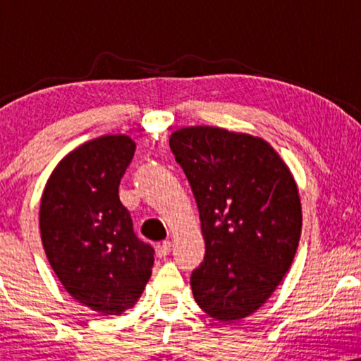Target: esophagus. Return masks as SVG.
<instances>
[{
	"label": "esophagus",
	"instance_id": "34e87169",
	"mask_svg": "<svg viewBox=\"0 0 361 361\" xmlns=\"http://www.w3.org/2000/svg\"><path fill=\"white\" fill-rule=\"evenodd\" d=\"M171 246H172L171 241H162V243L157 245L156 248L157 256H159V258H166V256L171 253Z\"/></svg>",
	"mask_w": 361,
	"mask_h": 361
}]
</instances>
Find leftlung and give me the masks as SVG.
<instances>
[{"mask_svg":"<svg viewBox=\"0 0 361 361\" xmlns=\"http://www.w3.org/2000/svg\"><path fill=\"white\" fill-rule=\"evenodd\" d=\"M169 146L200 214L205 256L190 276L195 302L216 320L243 319L293 264L302 212L298 185L261 137L214 126L182 128Z\"/></svg>","mask_w":361,"mask_h":361,"instance_id":"1","label":"left lung"}]
</instances>
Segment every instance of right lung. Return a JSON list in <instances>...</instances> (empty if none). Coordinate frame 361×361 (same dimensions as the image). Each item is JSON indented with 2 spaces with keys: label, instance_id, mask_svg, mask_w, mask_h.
Returning a JSON list of instances; mask_svg holds the SVG:
<instances>
[{
  "label": "right lung",
  "instance_id": "right-lung-1",
  "mask_svg": "<svg viewBox=\"0 0 361 361\" xmlns=\"http://www.w3.org/2000/svg\"><path fill=\"white\" fill-rule=\"evenodd\" d=\"M130 136H100L59 162L41 200L49 263L73 299L103 315L133 307L151 278L154 250L137 238L118 185L135 154Z\"/></svg>",
  "mask_w": 361,
  "mask_h": 361
}]
</instances>
